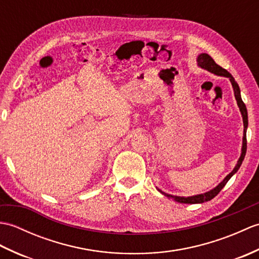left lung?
I'll use <instances>...</instances> for the list:
<instances>
[{
	"mask_svg": "<svg viewBox=\"0 0 259 259\" xmlns=\"http://www.w3.org/2000/svg\"><path fill=\"white\" fill-rule=\"evenodd\" d=\"M197 62L198 65H199L200 68L205 69L209 72H211L213 74H217V75H222V76H226V78H229L230 82H232V85L234 88V93H235V98H236V101H237V104L239 107V110L241 112V115H243V122H244V137H243V147H241V155L238 159L237 164H236L234 170L229 175L226 176V178H225L221 184H219L217 187H214L213 189H211L210 191L205 192V194H200V195H196V196H191V197H179V196H171V195H168V194H164L160 189H158L159 191L163 194L164 196H167L169 198H172L174 200H176L177 202H181V203H201V202H205V201H209L211 200L213 197H216L221 190L224 188L225 185L228 183V180L233 177V176L238 171V169L240 168L241 163H243V160L245 158L246 155V150H247V139H246V131H247V126H248V115H247V109L245 103L241 100V97H240V89L237 84V82L235 81V79L233 78V75L230 74L227 70H225L224 68H222L221 65H218L216 62L213 61L212 58L209 56L207 53H201L198 56L197 58Z\"/></svg>",
	"mask_w": 259,
	"mask_h": 259,
	"instance_id": "obj_1",
	"label": "left lung"
}]
</instances>
